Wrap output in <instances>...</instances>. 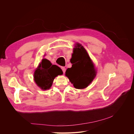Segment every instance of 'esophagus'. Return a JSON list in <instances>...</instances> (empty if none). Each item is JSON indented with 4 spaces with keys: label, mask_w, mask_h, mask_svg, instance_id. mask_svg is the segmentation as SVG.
I'll return each instance as SVG.
<instances>
[{
    "label": "esophagus",
    "mask_w": 134,
    "mask_h": 134,
    "mask_svg": "<svg viewBox=\"0 0 134 134\" xmlns=\"http://www.w3.org/2000/svg\"><path fill=\"white\" fill-rule=\"evenodd\" d=\"M61 69H62V70L63 73H65V72H66V68H65V67H61Z\"/></svg>",
    "instance_id": "34e87169"
}]
</instances>
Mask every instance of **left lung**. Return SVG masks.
<instances>
[{"mask_svg":"<svg viewBox=\"0 0 134 134\" xmlns=\"http://www.w3.org/2000/svg\"><path fill=\"white\" fill-rule=\"evenodd\" d=\"M73 49L71 68L66 71V76L76 89L87 87L96 76V69L86 49L79 43Z\"/></svg>","mask_w":134,"mask_h":134,"instance_id":"left-lung-1","label":"left lung"}]
</instances>
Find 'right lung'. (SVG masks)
Returning a JSON list of instances; mask_svg holds the SVG:
<instances>
[{
    "mask_svg": "<svg viewBox=\"0 0 134 134\" xmlns=\"http://www.w3.org/2000/svg\"><path fill=\"white\" fill-rule=\"evenodd\" d=\"M63 74L58 66L52 65L46 59H43L34 74V80L37 85L43 90L50 88L56 76Z\"/></svg>",
    "mask_w": 134,
    "mask_h": 134,
    "instance_id": "obj_1",
    "label": "right lung"
}]
</instances>
